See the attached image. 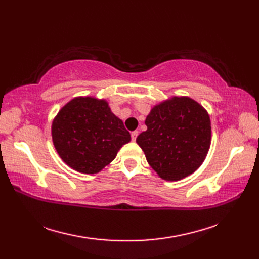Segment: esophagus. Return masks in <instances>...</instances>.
Instances as JSON below:
<instances>
[{
  "label": "esophagus",
  "mask_w": 259,
  "mask_h": 259,
  "mask_svg": "<svg viewBox=\"0 0 259 259\" xmlns=\"http://www.w3.org/2000/svg\"><path fill=\"white\" fill-rule=\"evenodd\" d=\"M138 135H139V131H133V133H131V139H133V141H136V139H137V137H138Z\"/></svg>",
  "instance_id": "obj_1"
}]
</instances>
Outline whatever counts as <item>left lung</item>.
<instances>
[{
  "instance_id": "left-lung-1",
  "label": "left lung",
  "mask_w": 259,
  "mask_h": 259,
  "mask_svg": "<svg viewBox=\"0 0 259 259\" xmlns=\"http://www.w3.org/2000/svg\"><path fill=\"white\" fill-rule=\"evenodd\" d=\"M145 123L147 130L136 141L163 180L188 177L205 161L211 144V123L207 110L194 99L168 98L151 108Z\"/></svg>"
}]
</instances>
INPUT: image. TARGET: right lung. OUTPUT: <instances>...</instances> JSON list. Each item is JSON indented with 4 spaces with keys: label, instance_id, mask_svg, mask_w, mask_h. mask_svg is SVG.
Here are the masks:
<instances>
[{
    "label": "right lung",
    "instance_id": "obj_1",
    "mask_svg": "<svg viewBox=\"0 0 259 259\" xmlns=\"http://www.w3.org/2000/svg\"><path fill=\"white\" fill-rule=\"evenodd\" d=\"M51 135L60 158L81 174H98L131 137L106 99L75 97L59 110Z\"/></svg>",
    "mask_w": 259,
    "mask_h": 259
}]
</instances>
